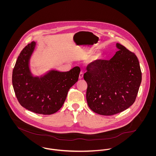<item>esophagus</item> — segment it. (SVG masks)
I'll list each match as a JSON object with an SVG mask.
<instances>
[{
    "label": "esophagus",
    "instance_id": "obj_1",
    "mask_svg": "<svg viewBox=\"0 0 156 156\" xmlns=\"http://www.w3.org/2000/svg\"><path fill=\"white\" fill-rule=\"evenodd\" d=\"M83 77V73L81 71L79 74V79H82Z\"/></svg>",
    "mask_w": 156,
    "mask_h": 156
}]
</instances>
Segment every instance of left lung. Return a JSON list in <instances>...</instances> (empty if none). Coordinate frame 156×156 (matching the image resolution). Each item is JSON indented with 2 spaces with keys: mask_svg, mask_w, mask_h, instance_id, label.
Listing matches in <instances>:
<instances>
[{
  "mask_svg": "<svg viewBox=\"0 0 156 156\" xmlns=\"http://www.w3.org/2000/svg\"><path fill=\"white\" fill-rule=\"evenodd\" d=\"M110 60L98 59L87 68V100L89 108L105 116L113 115L130 107L136 100L142 81L139 62L135 54L124 45Z\"/></svg>",
  "mask_w": 156,
  "mask_h": 156,
  "instance_id": "8db88e82",
  "label": "left lung"
}]
</instances>
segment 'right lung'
I'll return each mask as SVG.
<instances>
[{
    "mask_svg": "<svg viewBox=\"0 0 156 156\" xmlns=\"http://www.w3.org/2000/svg\"><path fill=\"white\" fill-rule=\"evenodd\" d=\"M35 46L33 41L20 52L12 71V85L23 108L36 113L51 115L63 106L69 89L78 80L80 68L74 67L67 72L52 70L40 78L33 77L29 61Z\"/></svg>",
    "mask_w": 156,
    "mask_h": 156,
    "instance_id": "obj_1",
    "label": "right lung"
}]
</instances>
